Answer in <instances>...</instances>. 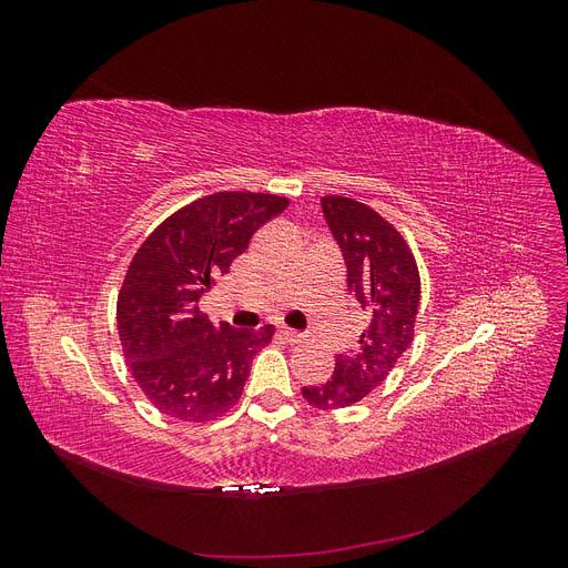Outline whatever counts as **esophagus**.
<instances>
[{"label":"esophagus","mask_w":568,"mask_h":568,"mask_svg":"<svg viewBox=\"0 0 568 568\" xmlns=\"http://www.w3.org/2000/svg\"><path fill=\"white\" fill-rule=\"evenodd\" d=\"M280 336L286 341V343H301L303 341V334L288 329V326H280Z\"/></svg>","instance_id":"esophagus-1"}]
</instances>
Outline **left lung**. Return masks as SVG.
I'll list each match as a JSON object with an SVG mask.
<instances>
[{"label": "left lung", "instance_id": "1", "mask_svg": "<svg viewBox=\"0 0 568 568\" xmlns=\"http://www.w3.org/2000/svg\"><path fill=\"white\" fill-rule=\"evenodd\" d=\"M322 211L348 265V291L367 313L357 346L336 357L334 374L320 386H303L317 409L353 407L379 388L415 338L419 270L405 236L367 203L324 196Z\"/></svg>", "mask_w": 568, "mask_h": 568}]
</instances>
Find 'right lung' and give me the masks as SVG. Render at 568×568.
<instances>
[{
	"instance_id": "right-lung-1",
	"label": "right lung",
	"mask_w": 568,
	"mask_h": 568,
	"mask_svg": "<svg viewBox=\"0 0 568 568\" xmlns=\"http://www.w3.org/2000/svg\"><path fill=\"white\" fill-rule=\"evenodd\" d=\"M286 205L277 194H209L165 217L132 255L115 305L120 346L136 386L163 415L211 422L242 398L274 326H215L199 298Z\"/></svg>"
}]
</instances>
